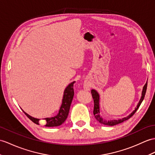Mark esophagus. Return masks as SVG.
<instances>
[{"mask_svg": "<svg viewBox=\"0 0 155 155\" xmlns=\"http://www.w3.org/2000/svg\"><path fill=\"white\" fill-rule=\"evenodd\" d=\"M84 88L86 90H87V91H90V89H91V86H90L88 84H84Z\"/></svg>", "mask_w": 155, "mask_h": 155, "instance_id": "obj_1", "label": "esophagus"}]
</instances>
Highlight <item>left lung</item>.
<instances>
[{
	"mask_svg": "<svg viewBox=\"0 0 155 155\" xmlns=\"http://www.w3.org/2000/svg\"><path fill=\"white\" fill-rule=\"evenodd\" d=\"M147 81L146 82V84L144 85L143 88V91H142V94H141V98L139 100V102L137 104V106L135 107V109L132 111V112L128 116L124 117L122 119H120V120H107L104 119L102 116H100V95L98 94V92H97L96 90L92 89L91 91V93H92V98L94 99V117L97 120V121H99L100 124L106 125H110V126H113V125H117L119 124H121L122 122H124V121H126L127 120H129L131 116H134V114L136 112V111L138 110V108L139 107L141 104L142 103L143 100L145 98V95L146 93V91H147Z\"/></svg>",
	"mask_w": 155,
	"mask_h": 155,
	"instance_id": "left-lung-1",
	"label": "left lung"
}]
</instances>
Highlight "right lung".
I'll list each match as a JSON object with an SVG mask.
<instances>
[{
	"label": "right lung",
	"instance_id": "obj_1",
	"mask_svg": "<svg viewBox=\"0 0 155 155\" xmlns=\"http://www.w3.org/2000/svg\"><path fill=\"white\" fill-rule=\"evenodd\" d=\"M75 81L72 82L68 85L66 88L64 89L63 96L62 99V104L60 107V109L59 110V112L56 116L51 117H46L44 118V120L46 121V125L45 127H57L63 124L64 121L66 120L67 118L68 115H69L71 104L72 101H73V96H74V89H73V85ZM24 114L26 115L27 117L30 119V120L35 123V124H39V120L40 119L35 118L34 117H31L30 115L25 112L24 110H22Z\"/></svg>",
	"mask_w": 155,
	"mask_h": 155
}]
</instances>
